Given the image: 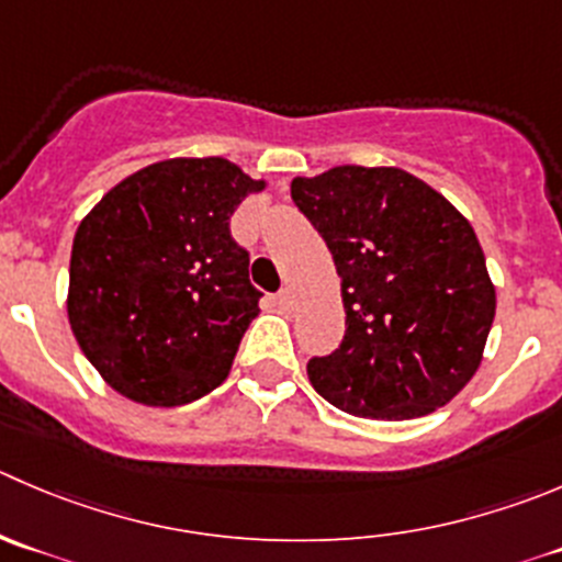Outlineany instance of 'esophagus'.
I'll use <instances>...</instances> for the list:
<instances>
[{"label": "esophagus", "mask_w": 562, "mask_h": 562, "mask_svg": "<svg viewBox=\"0 0 562 562\" xmlns=\"http://www.w3.org/2000/svg\"><path fill=\"white\" fill-rule=\"evenodd\" d=\"M277 304H280L282 310H293V304H296V299H293L291 288H282V291L277 293Z\"/></svg>", "instance_id": "1"}]
</instances>
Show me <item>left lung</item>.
Returning a JSON list of instances; mask_svg holds the SVG:
<instances>
[{"mask_svg": "<svg viewBox=\"0 0 562 562\" xmlns=\"http://www.w3.org/2000/svg\"><path fill=\"white\" fill-rule=\"evenodd\" d=\"M291 198L340 274L346 335L307 362L321 397L353 417L412 419L475 375L494 285L470 222L397 167H335L293 178Z\"/></svg>", "mask_w": 562, "mask_h": 562, "instance_id": "1", "label": "left lung"}]
</instances>
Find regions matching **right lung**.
<instances>
[{"label": "right lung", "instance_id": "right-lung-1", "mask_svg": "<svg viewBox=\"0 0 562 562\" xmlns=\"http://www.w3.org/2000/svg\"><path fill=\"white\" fill-rule=\"evenodd\" d=\"M263 187L220 156L167 159L109 189L81 220L68 321L112 390L181 406L227 379L263 296L231 216Z\"/></svg>", "mask_w": 562, "mask_h": 562}]
</instances>
